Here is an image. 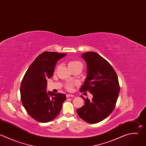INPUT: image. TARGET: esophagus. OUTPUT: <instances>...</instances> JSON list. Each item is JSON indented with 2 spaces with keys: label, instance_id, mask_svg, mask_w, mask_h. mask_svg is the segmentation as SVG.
<instances>
[{
  "label": "esophagus",
  "instance_id": "esophagus-1",
  "mask_svg": "<svg viewBox=\"0 0 146 146\" xmlns=\"http://www.w3.org/2000/svg\"><path fill=\"white\" fill-rule=\"evenodd\" d=\"M69 97H72V98H74V96L72 94H66V98H69Z\"/></svg>",
  "mask_w": 146,
  "mask_h": 146
}]
</instances>
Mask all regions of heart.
Masks as SVG:
<instances>
[{
  "label": "heart",
  "instance_id": "obj_1",
  "mask_svg": "<svg viewBox=\"0 0 146 146\" xmlns=\"http://www.w3.org/2000/svg\"><path fill=\"white\" fill-rule=\"evenodd\" d=\"M81 64L80 61H71L69 62L68 64V66L69 68H71L72 67H74L78 64ZM74 85V84H72V83H68L66 85V88L68 89V90H71L73 88Z\"/></svg>",
  "mask_w": 146,
  "mask_h": 146
}]
</instances>
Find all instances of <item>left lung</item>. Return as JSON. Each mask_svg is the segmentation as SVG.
I'll return each mask as SVG.
<instances>
[{
    "mask_svg": "<svg viewBox=\"0 0 146 146\" xmlns=\"http://www.w3.org/2000/svg\"><path fill=\"white\" fill-rule=\"evenodd\" d=\"M87 74L80 92L89 91L91 100L81 96L85 105L77 110L79 117L85 121L95 124L107 117L113 111L118 98L120 86L113 68L104 58L95 52L83 53Z\"/></svg>",
    "mask_w": 146,
    "mask_h": 146,
    "instance_id": "1",
    "label": "left lung"
}]
</instances>
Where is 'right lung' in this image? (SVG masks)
<instances>
[{
  "mask_svg": "<svg viewBox=\"0 0 146 146\" xmlns=\"http://www.w3.org/2000/svg\"><path fill=\"white\" fill-rule=\"evenodd\" d=\"M66 54L44 52L26 71L21 85L22 104L28 114L40 123H47L60 113L66 95L47 92V79L53 75L57 61Z\"/></svg>",
  "mask_w": 146,
  "mask_h": 146,
  "instance_id": "obj_1",
  "label": "right lung"
}]
</instances>
